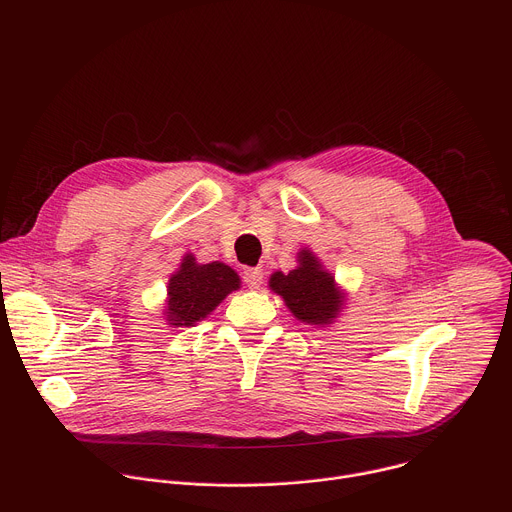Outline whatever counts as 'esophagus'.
I'll use <instances>...</instances> for the list:
<instances>
[{
    "label": "esophagus",
    "instance_id": "1",
    "mask_svg": "<svg viewBox=\"0 0 512 512\" xmlns=\"http://www.w3.org/2000/svg\"><path fill=\"white\" fill-rule=\"evenodd\" d=\"M243 281L251 287V289H259L263 283V271L259 267H245L243 271Z\"/></svg>",
    "mask_w": 512,
    "mask_h": 512
}]
</instances>
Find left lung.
Segmentation results:
<instances>
[{"mask_svg":"<svg viewBox=\"0 0 512 512\" xmlns=\"http://www.w3.org/2000/svg\"><path fill=\"white\" fill-rule=\"evenodd\" d=\"M300 265L289 273L275 271L269 287L283 298L289 312L300 322L312 326H326L340 314L344 294L336 287L334 275L322 267L318 257L304 249L300 251Z\"/></svg>","mask_w":512,"mask_h":512,"instance_id":"8db88e82","label":"left lung"}]
</instances>
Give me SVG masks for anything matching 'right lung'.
Returning a JSON list of instances; mask_svg holds the SVG:
<instances>
[{
  "label": "right lung",
  "mask_w": 512,
  "mask_h": 512,
  "mask_svg": "<svg viewBox=\"0 0 512 512\" xmlns=\"http://www.w3.org/2000/svg\"><path fill=\"white\" fill-rule=\"evenodd\" d=\"M239 287L241 279L235 269L221 261L200 265L194 255L188 253L180 269L168 281L164 316L170 326H194Z\"/></svg>",
  "instance_id": "add662e5"
}]
</instances>
